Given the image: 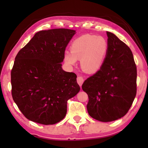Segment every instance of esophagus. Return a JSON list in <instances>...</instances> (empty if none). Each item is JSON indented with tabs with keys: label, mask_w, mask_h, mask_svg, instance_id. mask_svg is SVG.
Here are the masks:
<instances>
[{
	"label": "esophagus",
	"mask_w": 148,
	"mask_h": 148,
	"mask_svg": "<svg viewBox=\"0 0 148 148\" xmlns=\"http://www.w3.org/2000/svg\"><path fill=\"white\" fill-rule=\"evenodd\" d=\"M77 80V83H78V84L80 86H82V84L84 82V78H83V77H81V76H79V77H78Z\"/></svg>",
	"instance_id": "esophagus-1"
}]
</instances>
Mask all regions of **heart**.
<instances>
[{
    "instance_id": "b5f03b06",
    "label": "heart",
    "mask_w": 148,
    "mask_h": 148,
    "mask_svg": "<svg viewBox=\"0 0 148 148\" xmlns=\"http://www.w3.org/2000/svg\"><path fill=\"white\" fill-rule=\"evenodd\" d=\"M108 52V44L101 36L84 34L72 42L70 52H66L64 56L65 63L69 66L77 64L80 60L82 69L88 73H95L104 64Z\"/></svg>"
}]
</instances>
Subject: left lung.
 Listing matches in <instances>:
<instances>
[{"instance_id": "obj_1", "label": "left lung", "mask_w": 148, "mask_h": 148, "mask_svg": "<svg viewBox=\"0 0 148 148\" xmlns=\"http://www.w3.org/2000/svg\"><path fill=\"white\" fill-rule=\"evenodd\" d=\"M106 33L108 52L104 64L82 85L89 98V115L103 122L123 117L136 95L137 71L132 52L114 34Z\"/></svg>"}]
</instances>
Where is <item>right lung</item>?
Instances as JSON below:
<instances>
[{
	"label": "right lung",
	"mask_w": 148,
	"mask_h": 148,
	"mask_svg": "<svg viewBox=\"0 0 148 148\" xmlns=\"http://www.w3.org/2000/svg\"><path fill=\"white\" fill-rule=\"evenodd\" d=\"M75 31H40L17 53L11 71L12 95L28 120L46 125L59 122L66 115L67 101L79 91L77 75L63 70L61 64Z\"/></svg>",
	"instance_id": "1"
}]
</instances>
